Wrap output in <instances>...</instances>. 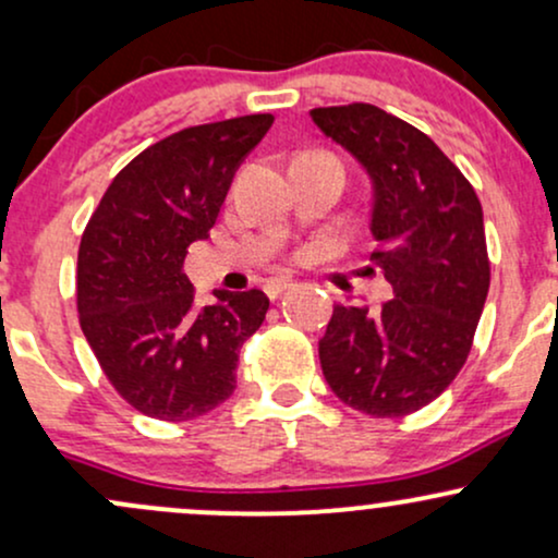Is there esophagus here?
<instances>
[{"mask_svg": "<svg viewBox=\"0 0 558 558\" xmlns=\"http://www.w3.org/2000/svg\"><path fill=\"white\" fill-rule=\"evenodd\" d=\"M291 286H293V280H288V278H272V280H267V283H265V293H267V296H270V299H278L280 293L288 291V288H291Z\"/></svg>", "mask_w": 558, "mask_h": 558, "instance_id": "obj_1", "label": "esophagus"}]
</instances>
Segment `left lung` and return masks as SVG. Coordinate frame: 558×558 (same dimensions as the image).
I'll list each match as a JSON object with an SVG mask.
<instances>
[{"mask_svg": "<svg viewBox=\"0 0 558 558\" xmlns=\"http://www.w3.org/2000/svg\"><path fill=\"white\" fill-rule=\"evenodd\" d=\"M312 120L375 185L369 262L393 299L332 306L319 364L332 393L369 417H407L464 367L490 288L483 207L430 136L375 105L317 107ZM369 267V270H373Z\"/></svg>", "mask_w": 558, "mask_h": 558, "instance_id": "8db88e82", "label": "left lung"}]
</instances>
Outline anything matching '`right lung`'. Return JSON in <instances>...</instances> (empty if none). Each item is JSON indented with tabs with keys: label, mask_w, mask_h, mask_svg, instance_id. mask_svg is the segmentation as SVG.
<instances>
[{
	"label": "right lung",
	"mask_w": 558,
	"mask_h": 558,
	"mask_svg": "<svg viewBox=\"0 0 558 558\" xmlns=\"http://www.w3.org/2000/svg\"><path fill=\"white\" fill-rule=\"evenodd\" d=\"M272 120L243 114L157 141L114 175L83 230L81 330L112 388L146 417L189 422L230 399L241 345L267 315L257 288L217 291L198 310L183 265Z\"/></svg>",
	"instance_id": "right-lung-1"
}]
</instances>
